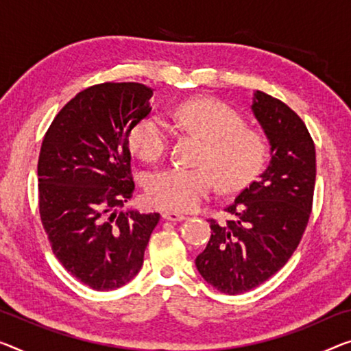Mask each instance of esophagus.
Returning a JSON list of instances; mask_svg holds the SVG:
<instances>
[{
	"label": "esophagus",
	"instance_id": "obj_1",
	"mask_svg": "<svg viewBox=\"0 0 351 351\" xmlns=\"http://www.w3.org/2000/svg\"><path fill=\"white\" fill-rule=\"evenodd\" d=\"M163 218L166 221H172V223H176V221H183L186 217H185V215L179 213V212H172V210H166V212H163Z\"/></svg>",
	"mask_w": 351,
	"mask_h": 351
}]
</instances>
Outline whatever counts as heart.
<instances>
[{
  "label": "heart",
  "instance_id": "heart-1",
  "mask_svg": "<svg viewBox=\"0 0 351 351\" xmlns=\"http://www.w3.org/2000/svg\"><path fill=\"white\" fill-rule=\"evenodd\" d=\"M171 119L206 139L199 165L204 168L171 166L150 176L145 186L150 204L169 210H193L208 196L213 176L221 190L246 186L265 160V141L245 127L239 112L218 100L197 97L185 100L169 112ZM169 123L160 116L138 122L130 133V145L139 157L155 161L168 152Z\"/></svg>",
  "mask_w": 351,
  "mask_h": 351
}]
</instances>
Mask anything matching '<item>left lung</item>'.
<instances>
[{
  "label": "left lung",
  "instance_id": "1",
  "mask_svg": "<svg viewBox=\"0 0 351 351\" xmlns=\"http://www.w3.org/2000/svg\"><path fill=\"white\" fill-rule=\"evenodd\" d=\"M252 114L269 145L265 171L241 190L224 212L228 223L210 219L213 230L196 257V268L219 292L239 295L279 271L298 246L309 221L315 185V145L295 111L261 90Z\"/></svg>",
  "mask_w": 351,
  "mask_h": 351
}]
</instances>
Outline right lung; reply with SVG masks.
I'll return each mask as SVG.
<instances>
[{
    "mask_svg": "<svg viewBox=\"0 0 351 351\" xmlns=\"http://www.w3.org/2000/svg\"><path fill=\"white\" fill-rule=\"evenodd\" d=\"M154 89L104 83L58 112L37 165L39 210L53 254L94 290L119 289L139 273L158 213L117 210L133 196L128 136L152 111Z\"/></svg>",
    "mask_w": 351,
    "mask_h": 351,
    "instance_id": "right-lung-1",
    "label": "right lung"
}]
</instances>
